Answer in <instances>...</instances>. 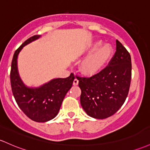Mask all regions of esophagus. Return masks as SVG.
<instances>
[{
	"label": "esophagus",
	"instance_id": "1",
	"mask_svg": "<svg viewBox=\"0 0 150 150\" xmlns=\"http://www.w3.org/2000/svg\"><path fill=\"white\" fill-rule=\"evenodd\" d=\"M73 85H78V80L77 78H75L73 81Z\"/></svg>",
	"mask_w": 150,
	"mask_h": 150
}]
</instances>
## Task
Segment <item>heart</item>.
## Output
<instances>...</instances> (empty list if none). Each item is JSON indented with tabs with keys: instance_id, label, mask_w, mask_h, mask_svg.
<instances>
[{
	"instance_id": "1",
	"label": "heart",
	"mask_w": 150,
	"mask_h": 150,
	"mask_svg": "<svg viewBox=\"0 0 150 150\" xmlns=\"http://www.w3.org/2000/svg\"><path fill=\"white\" fill-rule=\"evenodd\" d=\"M87 52L90 55L81 63L80 70L85 75H93L105 66L112 54V48L108 44L103 45L101 41L97 40L89 46Z\"/></svg>"
}]
</instances>
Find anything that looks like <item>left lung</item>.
<instances>
[{
	"mask_svg": "<svg viewBox=\"0 0 150 150\" xmlns=\"http://www.w3.org/2000/svg\"><path fill=\"white\" fill-rule=\"evenodd\" d=\"M131 57L120 41L109 65L90 78H80V104L89 116L105 119L115 114L124 104L130 86Z\"/></svg>",
	"mask_w": 150,
	"mask_h": 150,
	"instance_id": "1",
	"label": "left lung"
}]
</instances>
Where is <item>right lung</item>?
I'll use <instances>...</instances> for the list:
<instances>
[{"mask_svg":"<svg viewBox=\"0 0 150 150\" xmlns=\"http://www.w3.org/2000/svg\"><path fill=\"white\" fill-rule=\"evenodd\" d=\"M40 38L36 35L25 40L15 52L11 63V84L13 95L21 110L32 120L45 122L57 116L64 98L71 88L75 76L55 78L38 88L26 86L18 70V57L24 46Z\"/></svg>","mask_w":150,"mask_h":150,"instance_id":"obj_1","label":"right lung"}]
</instances>
